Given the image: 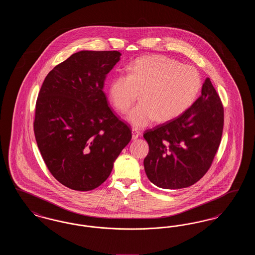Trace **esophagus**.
I'll list each match as a JSON object with an SVG mask.
<instances>
[{"instance_id": "34e87169", "label": "esophagus", "mask_w": 255, "mask_h": 255, "mask_svg": "<svg viewBox=\"0 0 255 255\" xmlns=\"http://www.w3.org/2000/svg\"><path fill=\"white\" fill-rule=\"evenodd\" d=\"M139 134H140V133L137 129H135V128L132 129V138L133 139H136L139 136Z\"/></svg>"}]
</instances>
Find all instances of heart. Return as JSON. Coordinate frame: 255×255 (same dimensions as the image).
<instances>
[{
	"mask_svg": "<svg viewBox=\"0 0 255 255\" xmlns=\"http://www.w3.org/2000/svg\"><path fill=\"white\" fill-rule=\"evenodd\" d=\"M202 88V78L192 66L182 65L165 55L139 57L127 67V73L114 76L109 86L113 105L121 113L141 101L125 117L135 127H144L158 120L178 118L188 109Z\"/></svg>",
	"mask_w": 255,
	"mask_h": 255,
	"instance_id": "obj_1",
	"label": "heart"
}]
</instances>
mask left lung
<instances>
[{"label": "left lung", "instance_id": "8db88e82", "mask_svg": "<svg viewBox=\"0 0 255 255\" xmlns=\"http://www.w3.org/2000/svg\"><path fill=\"white\" fill-rule=\"evenodd\" d=\"M223 127L224 108L207 77L202 95L183 114L143 134L149 181L160 188L181 189L201 180L218 150Z\"/></svg>", "mask_w": 255, "mask_h": 255}]
</instances>
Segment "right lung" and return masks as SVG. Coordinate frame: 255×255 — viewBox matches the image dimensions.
Masks as SVG:
<instances>
[{
	"instance_id": "right-lung-1",
	"label": "right lung",
	"mask_w": 255,
	"mask_h": 255,
	"mask_svg": "<svg viewBox=\"0 0 255 255\" xmlns=\"http://www.w3.org/2000/svg\"><path fill=\"white\" fill-rule=\"evenodd\" d=\"M122 53L81 50L54 67L37 98L34 133L52 176L89 191L105 182L132 133L108 106L107 74Z\"/></svg>"
}]
</instances>
